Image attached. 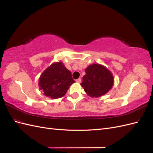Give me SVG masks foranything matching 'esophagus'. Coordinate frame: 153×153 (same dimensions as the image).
<instances>
[{
    "mask_svg": "<svg viewBox=\"0 0 153 153\" xmlns=\"http://www.w3.org/2000/svg\"><path fill=\"white\" fill-rule=\"evenodd\" d=\"M81 81H82V80H81V78H78V79H76V82L77 83H80V82H81Z\"/></svg>",
    "mask_w": 153,
    "mask_h": 153,
    "instance_id": "esophagus-1",
    "label": "esophagus"
}]
</instances>
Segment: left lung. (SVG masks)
Here are the masks:
<instances>
[{"label": "left lung", "mask_w": 153, "mask_h": 153, "mask_svg": "<svg viewBox=\"0 0 153 153\" xmlns=\"http://www.w3.org/2000/svg\"><path fill=\"white\" fill-rule=\"evenodd\" d=\"M80 84L86 93L92 98H98L107 93L114 85V76L103 65L92 64L85 69Z\"/></svg>", "instance_id": "left-lung-1"}]
</instances>
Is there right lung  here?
Segmentation results:
<instances>
[{"label":"right lung","mask_w":153,"mask_h":153,"mask_svg":"<svg viewBox=\"0 0 153 153\" xmlns=\"http://www.w3.org/2000/svg\"><path fill=\"white\" fill-rule=\"evenodd\" d=\"M75 82L71 71L62 62H59L53 63L41 74L39 86L46 96L57 99L65 95L69 86Z\"/></svg>","instance_id":"obj_1"}]
</instances>
